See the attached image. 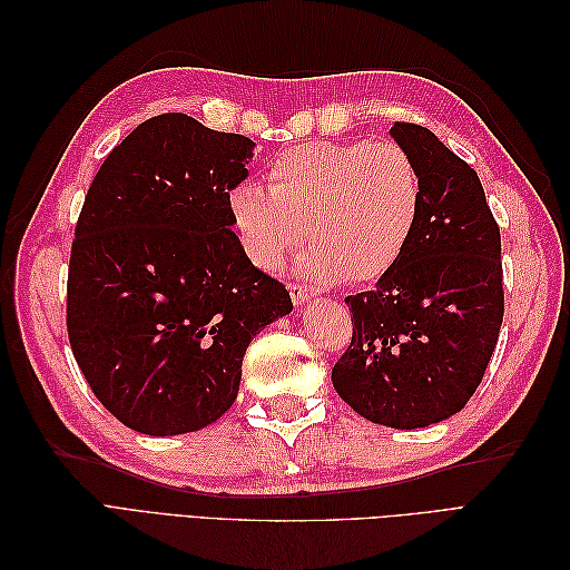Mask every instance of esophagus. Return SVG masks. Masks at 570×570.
I'll return each instance as SVG.
<instances>
[{"label":"esophagus","instance_id":"1","mask_svg":"<svg viewBox=\"0 0 570 570\" xmlns=\"http://www.w3.org/2000/svg\"><path fill=\"white\" fill-rule=\"evenodd\" d=\"M287 289H289V297H292V302H295V306H302L304 302H308V299H312V297L316 295V292H314L312 287L295 285V283H292Z\"/></svg>","mask_w":570,"mask_h":570}]
</instances>
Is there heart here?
Wrapping results in <instances>:
<instances>
[{
	"mask_svg": "<svg viewBox=\"0 0 570 570\" xmlns=\"http://www.w3.org/2000/svg\"><path fill=\"white\" fill-rule=\"evenodd\" d=\"M268 189L237 185L228 209L249 262L278 271L308 233L299 268L321 283L383 278L423 216V174L394 142H312L268 166Z\"/></svg>",
	"mask_w": 570,
	"mask_h": 570,
	"instance_id": "heart-1",
	"label": "heart"
}]
</instances>
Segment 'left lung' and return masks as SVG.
Instances as JSON below:
<instances>
[{"label": "left lung", "mask_w": 570, "mask_h": 570, "mask_svg": "<svg viewBox=\"0 0 570 570\" xmlns=\"http://www.w3.org/2000/svg\"><path fill=\"white\" fill-rule=\"evenodd\" d=\"M394 142L423 174V216L404 256L347 302L352 342L333 385L358 416L413 430L454 416L478 390L504 318L502 239L475 170L416 124Z\"/></svg>", "instance_id": "1"}]
</instances>
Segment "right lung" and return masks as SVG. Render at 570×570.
Listing matches in <instances>:
<instances>
[{"instance_id":"1","label":"right lung","mask_w":570,"mask_h":570,"mask_svg":"<svg viewBox=\"0 0 570 570\" xmlns=\"http://www.w3.org/2000/svg\"><path fill=\"white\" fill-rule=\"evenodd\" d=\"M252 157L245 135L161 114L114 147L85 197L68 340L97 400L137 433L218 421L252 337L292 312L289 292L233 233L228 195Z\"/></svg>"}]
</instances>
